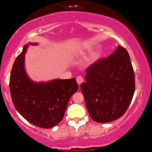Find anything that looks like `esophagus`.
<instances>
[{
    "label": "esophagus",
    "instance_id": "obj_1",
    "mask_svg": "<svg viewBox=\"0 0 152 152\" xmlns=\"http://www.w3.org/2000/svg\"><path fill=\"white\" fill-rule=\"evenodd\" d=\"M76 80L78 85H80V84L83 83V78L81 76H78L76 78Z\"/></svg>",
    "mask_w": 152,
    "mask_h": 152
}]
</instances>
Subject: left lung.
<instances>
[{
	"mask_svg": "<svg viewBox=\"0 0 152 152\" xmlns=\"http://www.w3.org/2000/svg\"><path fill=\"white\" fill-rule=\"evenodd\" d=\"M86 73L80 89L91 119L105 124L121 118L135 89L134 73L126 49L119 45L109 56L88 67Z\"/></svg>",
	"mask_w": 152,
	"mask_h": 152,
	"instance_id": "left-lung-1",
	"label": "left lung"
}]
</instances>
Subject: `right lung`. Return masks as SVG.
Returning <instances> with one entry per match:
<instances>
[{"label":"right lung","instance_id":"1","mask_svg":"<svg viewBox=\"0 0 152 152\" xmlns=\"http://www.w3.org/2000/svg\"><path fill=\"white\" fill-rule=\"evenodd\" d=\"M24 45L13 64L10 80L12 103L16 110L28 122L43 129L58 125L63 120L69 100L78 89L75 78L55 79L35 82L25 69V54L29 46Z\"/></svg>","mask_w":152,"mask_h":152}]
</instances>
